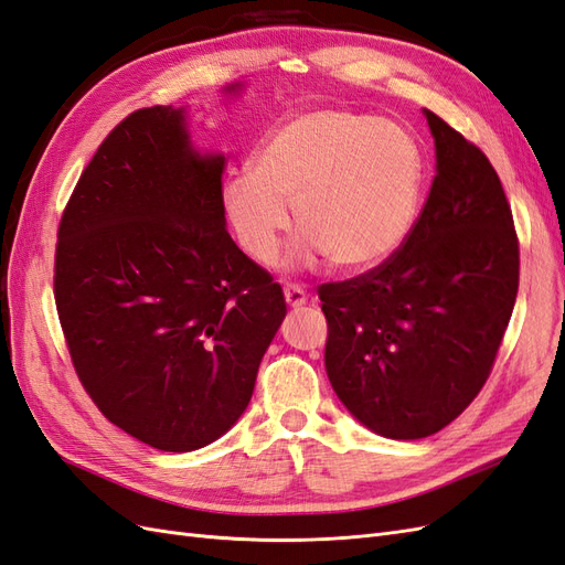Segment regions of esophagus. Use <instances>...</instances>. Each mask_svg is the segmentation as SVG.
<instances>
[{
    "instance_id": "1",
    "label": "esophagus",
    "mask_w": 565,
    "mask_h": 565,
    "mask_svg": "<svg viewBox=\"0 0 565 565\" xmlns=\"http://www.w3.org/2000/svg\"><path fill=\"white\" fill-rule=\"evenodd\" d=\"M284 298L291 308H302L308 302V294L302 291V288L298 284H286L284 286Z\"/></svg>"
}]
</instances>
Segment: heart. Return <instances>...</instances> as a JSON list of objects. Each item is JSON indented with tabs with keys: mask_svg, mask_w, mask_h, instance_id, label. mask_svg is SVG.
I'll list each match as a JSON object with an SVG mask.
<instances>
[{
	"mask_svg": "<svg viewBox=\"0 0 565 565\" xmlns=\"http://www.w3.org/2000/svg\"><path fill=\"white\" fill-rule=\"evenodd\" d=\"M425 181L423 150L396 121L349 109H310L259 140L250 171L222 188L226 222L241 248L271 265L281 236L298 226L286 265L329 257L339 269L382 265L408 238Z\"/></svg>",
	"mask_w": 565,
	"mask_h": 565,
	"instance_id": "1",
	"label": "heart"
}]
</instances>
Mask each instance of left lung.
<instances>
[{
	"mask_svg": "<svg viewBox=\"0 0 565 565\" xmlns=\"http://www.w3.org/2000/svg\"><path fill=\"white\" fill-rule=\"evenodd\" d=\"M437 177L401 248L320 286L327 377L358 423L423 439L484 386L518 296L511 205L487 154L425 109Z\"/></svg>",
	"mask_w": 565,
	"mask_h": 565,
	"instance_id": "8db88e82",
	"label": "left lung"
}]
</instances>
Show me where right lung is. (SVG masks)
I'll list each match as a JSON object with an SVG mask.
<instances>
[{"label": "right lung", "mask_w": 565, "mask_h": 565, "mask_svg": "<svg viewBox=\"0 0 565 565\" xmlns=\"http://www.w3.org/2000/svg\"><path fill=\"white\" fill-rule=\"evenodd\" d=\"M222 173L183 107L138 109L97 148L56 234L54 300L78 380L159 451L236 425L286 317L281 286L228 236Z\"/></svg>", "instance_id": "obj_1"}]
</instances>
